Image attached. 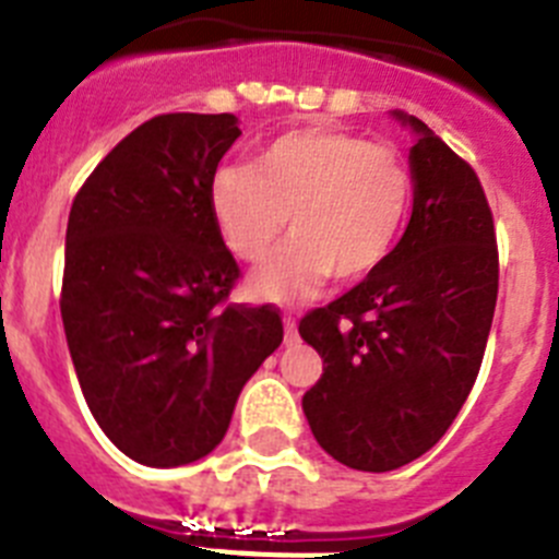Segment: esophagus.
<instances>
[{
    "mask_svg": "<svg viewBox=\"0 0 559 559\" xmlns=\"http://www.w3.org/2000/svg\"><path fill=\"white\" fill-rule=\"evenodd\" d=\"M283 324H285V344H296V341H299V330H296L294 316H285Z\"/></svg>",
    "mask_w": 559,
    "mask_h": 559,
    "instance_id": "1",
    "label": "esophagus"
}]
</instances>
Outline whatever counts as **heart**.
I'll return each mask as SVG.
<instances>
[{
	"label": "heart",
	"instance_id": "heart-1",
	"mask_svg": "<svg viewBox=\"0 0 559 559\" xmlns=\"http://www.w3.org/2000/svg\"><path fill=\"white\" fill-rule=\"evenodd\" d=\"M412 195L397 151L310 126L265 142L251 167H221L206 199L221 240L246 265L269 260L290 218L294 243L251 280V294L294 305L330 276L355 285L378 274L397 249Z\"/></svg>",
	"mask_w": 559,
	"mask_h": 559
}]
</instances>
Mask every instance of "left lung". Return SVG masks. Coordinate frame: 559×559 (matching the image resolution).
Returning <instances> with one entry per match:
<instances>
[{
    "mask_svg": "<svg viewBox=\"0 0 559 559\" xmlns=\"http://www.w3.org/2000/svg\"><path fill=\"white\" fill-rule=\"evenodd\" d=\"M414 210L389 263L299 322L324 372L302 408L335 462L397 471L437 445L481 369L498 299V246L484 187L417 117Z\"/></svg>",
    "mask_w": 559,
    "mask_h": 559,
    "instance_id": "obj_1",
    "label": "left lung"
}]
</instances>
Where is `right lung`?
Instances as JSON below:
<instances>
[{
  "mask_svg": "<svg viewBox=\"0 0 559 559\" xmlns=\"http://www.w3.org/2000/svg\"><path fill=\"white\" fill-rule=\"evenodd\" d=\"M235 114H159L92 170L67 224L61 316L88 412L147 467L215 451L246 380L283 344L274 305L229 302L240 269L210 181Z\"/></svg>",
  "mask_w": 559,
  "mask_h": 559,
  "instance_id": "add662e5",
  "label": "right lung"
}]
</instances>
